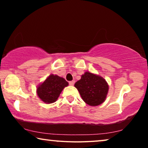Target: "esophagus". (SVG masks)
<instances>
[{"label":"esophagus","mask_w":148,"mask_h":148,"mask_svg":"<svg viewBox=\"0 0 148 148\" xmlns=\"http://www.w3.org/2000/svg\"><path fill=\"white\" fill-rule=\"evenodd\" d=\"M69 84L70 86H73L74 84H75V81H71V82H69Z\"/></svg>","instance_id":"esophagus-1"}]
</instances>
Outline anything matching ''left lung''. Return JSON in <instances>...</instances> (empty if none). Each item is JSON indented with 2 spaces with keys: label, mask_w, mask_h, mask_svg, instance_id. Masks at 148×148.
Here are the masks:
<instances>
[{
  "label": "left lung",
  "mask_w": 148,
  "mask_h": 148,
  "mask_svg": "<svg viewBox=\"0 0 148 148\" xmlns=\"http://www.w3.org/2000/svg\"><path fill=\"white\" fill-rule=\"evenodd\" d=\"M83 100L90 106H98L104 102L108 94V86L104 79L86 72L75 84Z\"/></svg>",
  "instance_id": "obj_1"
}]
</instances>
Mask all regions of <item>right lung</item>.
<instances>
[{"instance_id": "right-lung-1", "label": "right lung", "mask_w": 148, "mask_h": 148, "mask_svg": "<svg viewBox=\"0 0 148 148\" xmlns=\"http://www.w3.org/2000/svg\"><path fill=\"white\" fill-rule=\"evenodd\" d=\"M68 85V82L64 78L50 75L37 88L38 96L45 103H53L57 100L64 88Z\"/></svg>"}]
</instances>
